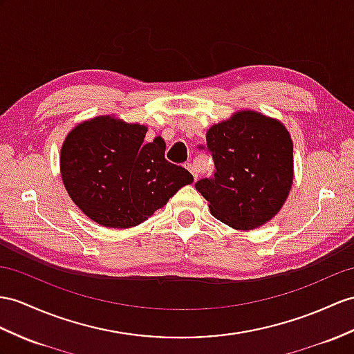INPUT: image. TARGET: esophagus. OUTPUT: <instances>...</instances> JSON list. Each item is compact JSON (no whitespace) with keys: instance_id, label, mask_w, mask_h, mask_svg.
<instances>
[{"instance_id":"1","label":"esophagus","mask_w":354,"mask_h":354,"mask_svg":"<svg viewBox=\"0 0 354 354\" xmlns=\"http://www.w3.org/2000/svg\"><path fill=\"white\" fill-rule=\"evenodd\" d=\"M186 168H187L189 171H191V174L194 176V180H196V178H198V174H196V169H195V167L192 165V163H187Z\"/></svg>"}]
</instances>
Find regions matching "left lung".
Returning a JSON list of instances; mask_svg holds the SVG:
<instances>
[{"label": "left lung", "instance_id": "left-lung-1", "mask_svg": "<svg viewBox=\"0 0 354 354\" xmlns=\"http://www.w3.org/2000/svg\"><path fill=\"white\" fill-rule=\"evenodd\" d=\"M205 140L216 171L195 187L209 201L213 216L240 231L277 216L295 177L287 127L277 118L243 109L213 124Z\"/></svg>", "mask_w": 354, "mask_h": 354}]
</instances>
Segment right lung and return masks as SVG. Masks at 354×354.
<instances>
[{"label": "right lung", "mask_w": 354, "mask_h": 354, "mask_svg": "<svg viewBox=\"0 0 354 354\" xmlns=\"http://www.w3.org/2000/svg\"><path fill=\"white\" fill-rule=\"evenodd\" d=\"M147 126L99 115L75 126L59 154L68 196L93 222L132 228L194 182L191 172L165 159L167 145L144 142Z\"/></svg>", "instance_id": "1"}]
</instances>
